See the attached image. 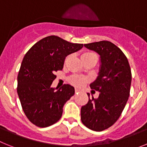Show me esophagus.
I'll return each instance as SVG.
<instances>
[{
  "instance_id": "1",
  "label": "esophagus",
  "mask_w": 147,
  "mask_h": 147,
  "mask_svg": "<svg viewBox=\"0 0 147 147\" xmlns=\"http://www.w3.org/2000/svg\"><path fill=\"white\" fill-rule=\"evenodd\" d=\"M75 93H78V92H80V89H75Z\"/></svg>"
}]
</instances>
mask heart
<instances>
[{"mask_svg": "<svg viewBox=\"0 0 147 147\" xmlns=\"http://www.w3.org/2000/svg\"><path fill=\"white\" fill-rule=\"evenodd\" d=\"M95 55L92 52H85L81 55V58H86V57H89V56L93 55ZM86 81V79L84 78L83 77H79V76H74L70 78V82L72 83L73 85L76 86H83Z\"/></svg>", "mask_w": 147, "mask_h": 147, "instance_id": "1", "label": "heart"}]
</instances>
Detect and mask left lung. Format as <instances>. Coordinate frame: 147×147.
Masks as SVG:
<instances>
[{"mask_svg":"<svg viewBox=\"0 0 147 147\" xmlns=\"http://www.w3.org/2000/svg\"><path fill=\"white\" fill-rule=\"evenodd\" d=\"M100 56L97 78L90 88L99 92L98 98H89L81 109V121L87 128L100 132L118 121L129 96L132 74L128 60L114 43L107 40L84 44ZM93 91V90H92Z\"/></svg>","mask_w":147,"mask_h":147,"instance_id":"8db88e82","label":"left lung"}]
</instances>
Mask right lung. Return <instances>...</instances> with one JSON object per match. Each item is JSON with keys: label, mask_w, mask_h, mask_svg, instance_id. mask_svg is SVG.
Segmentation results:
<instances>
[{"label": "right lung", "mask_w": 147, "mask_h": 147, "mask_svg": "<svg viewBox=\"0 0 147 147\" xmlns=\"http://www.w3.org/2000/svg\"><path fill=\"white\" fill-rule=\"evenodd\" d=\"M84 47L55 35L46 37L30 48L23 59L18 75L17 92L28 119L39 127H47L61 118L63 107L75 94L69 84L51 86L65 58Z\"/></svg>", "instance_id": "1"}]
</instances>
